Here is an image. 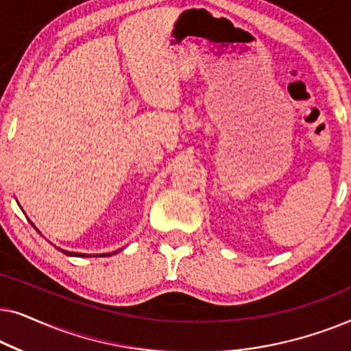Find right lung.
Instances as JSON below:
<instances>
[{"mask_svg": "<svg viewBox=\"0 0 351 351\" xmlns=\"http://www.w3.org/2000/svg\"><path fill=\"white\" fill-rule=\"evenodd\" d=\"M32 223V222H30ZM33 225V223H32ZM33 227H35V225H33ZM36 228V227H35ZM36 232H38V228H36ZM38 233H40V232H38ZM59 251H62V252H64V254H66V256H71V257H88V256H86V254H78V252H69V251H64V249H60L59 247ZM114 254V252H113ZM104 256H112V254H102V257ZM90 257V256H89ZM94 257H99V256H94Z\"/></svg>", "mask_w": 351, "mask_h": 351, "instance_id": "add662e5", "label": "right lung"}]
</instances>
